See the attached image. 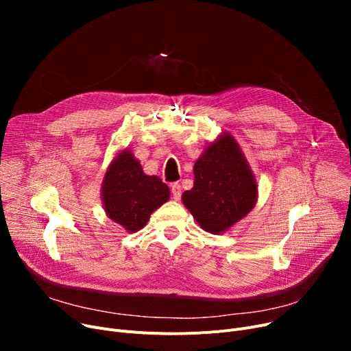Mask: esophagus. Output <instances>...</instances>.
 Listing matches in <instances>:
<instances>
[{
  "instance_id": "1",
  "label": "esophagus",
  "mask_w": 351,
  "mask_h": 351,
  "mask_svg": "<svg viewBox=\"0 0 351 351\" xmlns=\"http://www.w3.org/2000/svg\"><path fill=\"white\" fill-rule=\"evenodd\" d=\"M171 191H172V196L175 200H179L180 199V195H182V188L179 183H173V185L171 186Z\"/></svg>"
}]
</instances>
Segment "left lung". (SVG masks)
<instances>
[{
    "label": "left lung",
    "mask_w": 351,
    "mask_h": 351,
    "mask_svg": "<svg viewBox=\"0 0 351 351\" xmlns=\"http://www.w3.org/2000/svg\"><path fill=\"white\" fill-rule=\"evenodd\" d=\"M193 175V188L183 192L182 202L204 230L225 233L254 208L257 182L230 134H220L204 147Z\"/></svg>",
    "instance_id": "8db88e82"
}]
</instances>
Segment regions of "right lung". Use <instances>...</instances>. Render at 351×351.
<instances>
[{"label":"right lung","instance_id":"add662e5","mask_svg":"<svg viewBox=\"0 0 351 351\" xmlns=\"http://www.w3.org/2000/svg\"><path fill=\"white\" fill-rule=\"evenodd\" d=\"M101 196L106 216L128 233H135L169 200L171 191L160 178L146 175L141 162L125 147L108 166Z\"/></svg>","mask_w":351,"mask_h":351}]
</instances>
